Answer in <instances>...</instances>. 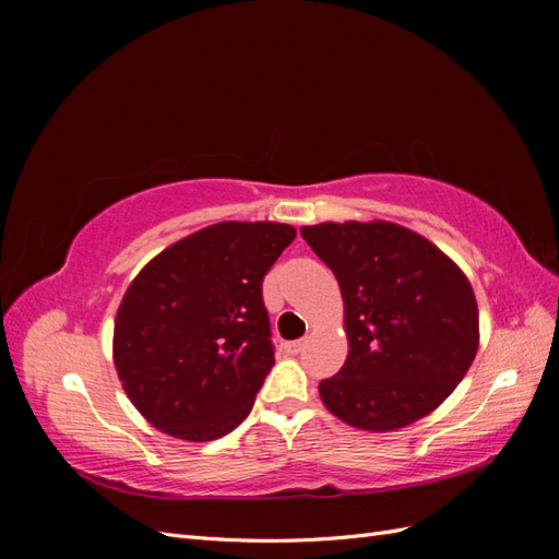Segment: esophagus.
<instances>
[{
    "mask_svg": "<svg viewBox=\"0 0 559 559\" xmlns=\"http://www.w3.org/2000/svg\"><path fill=\"white\" fill-rule=\"evenodd\" d=\"M282 347L286 354H298L302 352V347H306V341H292V343H284Z\"/></svg>",
    "mask_w": 559,
    "mask_h": 559,
    "instance_id": "34e87169",
    "label": "esophagus"
}]
</instances>
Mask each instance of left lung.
Instances as JSON below:
<instances>
[{
    "instance_id": "obj_1",
    "label": "left lung",
    "mask_w": 559,
    "mask_h": 559,
    "mask_svg": "<svg viewBox=\"0 0 559 559\" xmlns=\"http://www.w3.org/2000/svg\"><path fill=\"white\" fill-rule=\"evenodd\" d=\"M341 284L349 352L319 382L326 408L366 431L436 411L478 352V306L466 275L421 235L389 222L300 230Z\"/></svg>"
}]
</instances>
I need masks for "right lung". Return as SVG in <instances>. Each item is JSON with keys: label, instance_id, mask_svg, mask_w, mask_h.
<instances>
[{"label": "right lung", "instance_id": "add662e5", "mask_svg": "<svg viewBox=\"0 0 559 559\" xmlns=\"http://www.w3.org/2000/svg\"><path fill=\"white\" fill-rule=\"evenodd\" d=\"M294 238L286 224H214L132 280L116 314L114 364L156 429L214 441L249 415L275 364L263 277Z\"/></svg>", "mask_w": 559, "mask_h": 559}]
</instances>
